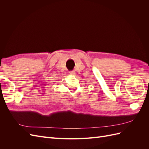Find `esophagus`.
<instances>
[{"label":"esophagus","mask_w":149,"mask_h":149,"mask_svg":"<svg viewBox=\"0 0 149 149\" xmlns=\"http://www.w3.org/2000/svg\"><path fill=\"white\" fill-rule=\"evenodd\" d=\"M70 74H71V75H74L75 74H76V73H75V71H70Z\"/></svg>","instance_id":"esophagus-1"}]
</instances>
